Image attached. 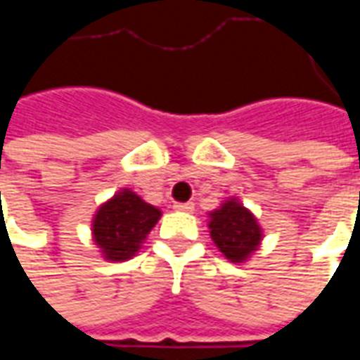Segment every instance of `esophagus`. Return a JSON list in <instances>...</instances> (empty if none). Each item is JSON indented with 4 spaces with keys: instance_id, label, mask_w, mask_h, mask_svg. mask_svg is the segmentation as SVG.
Wrapping results in <instances>:
<instances>
[{
    "instance_id": "esophagus-1",
    "label": "esophagus",
    "mask_w": 360,
    "mask_h": 360,
    "mask_svg": "<svg viewBox=\"0 0 360 360\" xmlns=\"http://www.w3.org/2000/svg\"><path fill=\"white\" fill-rule=\"evenodd\" d=\"M173 208H175L177 212H193V210H195V204H193V202H181V204H175Z\"/></svg>"
}]
</instances>
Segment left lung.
I'll use <instances>...</instances> for the list:
<instances>
[{
  "label": "left lung",
  "instance_id": "obj_1",
  "mask_svg": "<svg viewBox=\"0 0 360 360\" xmlns=\"http://www.w3.org/2000/svg\"><path fill=\"white\" fill-rule=\"evenodd\" d=\"M208 229L218 250L229 262H247L262 243V227L257 216L231 196L208 214Z\"/></svg>",
  "mask_w": 360,
  "mask_h": 360
}]
</instances>
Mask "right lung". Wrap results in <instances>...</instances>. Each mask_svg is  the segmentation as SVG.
<instances>
[{
	"instance_id": "obj_1",
	"label": "right lung",
	"mask_w": 360,
	"mask_h": 360,
	"mask_svg": "<svg viewBox=\"0 0 360 360\" xmlns=\"http://www.w3.org/2000/svg\"><path fill=\"white\" fill-rule=\"evenodd\" d=\"M160 218V208L144 202L131 188H121L96 210L92 239L103 260L125 262L141 250Z\"/></svg>"
}]
</instances>
